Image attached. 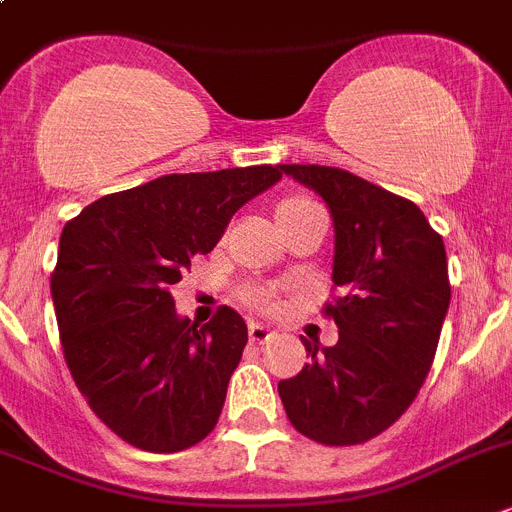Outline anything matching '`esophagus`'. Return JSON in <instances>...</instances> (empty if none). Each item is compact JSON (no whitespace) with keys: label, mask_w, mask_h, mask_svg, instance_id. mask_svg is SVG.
I'll return each instance as SVG.
<instances>
[{"label":"esophagus","mask_w":512,"mask_h":512,"mask_svg":"<svg viewBox=\"0 0 512 512\" xmlns=\"http://www.w3.org/2000/svg\"><path fill=\"white\" fill-rule=\"evenodd\" d=\"M275 336H278V333L272 331L270 326H265V323H250V341L267 343V341H272Z\"/></svg>","instance_id":"34e87169"}]
</instances>
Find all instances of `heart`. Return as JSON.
<instances>
[{"label": "heart", "instance_id": "obj_1", "mask_svg": "<svg viewBox=\"0 0 512 512\" xmlns=\"http://www.w3.org/2000/svg\"><path fill=\"white\" fill-rule=\"evenodd\" d=\"M313 207H318V202H315V199L305 197V194H290V197L280 199V202H278V207H275V217H278V219L293 217V214H300V212H305V209H313ZM250 303L265 308V305L270 303V295H267V293H252Z\"/></svg>", "mask_w": 512, "mask_h": 512}]
</instances>
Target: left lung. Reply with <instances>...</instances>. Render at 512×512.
Segmentation results:
<instances>
[{
    "label": "left lung",
    "instance_id": "obj_1",
    "mask_svg": "<svg viewBox=\"0 0 512 512\" xmlns=\"http://www.w3.org/2000/svg\"><path fill=\"white\" fill-rule=\"evenodd\" d=\"M280 171L328 204L336 232L326 305L336 346L300 336L310 364L278 384L290 424L331 447L369 442L417 399L450 308L444 242L414 202L318 164Z\"/></svg>",
    "mask_w": 512,
    "mask_h": 512
}]
</instances>
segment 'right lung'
Wrapping results in <instances>:
<instances>
[{
    "label": "right lung",
    "instance_id": "obj_1",
    "mask_svg": "<svg viewBox=\"0 0 512 512\" xmlns=\"http://www.w3.org/2000/svg\"><path fill=\"white\" fill-rule=\"evenodd\" d=\"M280 166L169 174L98 199L62 229L50 290L65 361L95 417L146 452H181L217 424L247 343L222 305L199 328L171 285L222 240Z\"/></svg>",
    "mask_w": 512,
    "mask_h": 512
}]
</instances>
